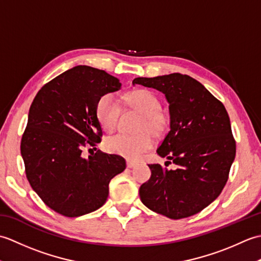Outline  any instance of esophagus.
<instances>
[{"instance_id":"1","label":"esophagus","mask_w":261,"mask_h":261,"mask_svg":"<svg viewBox=\"0 0 261 261\" xmlns=\"http://www.w3.org/2000/svg\"><path fill=\"white\" fill-rule=\"evenodd\" d=\"M138 164L136 162H132V160H126V167L127 168H134Z\"/></svg>"}]
</instances>
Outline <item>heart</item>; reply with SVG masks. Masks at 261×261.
<instances>
[{
    "label": "heart",
    "mask_w": 261,
    "mask_h": 261,
    "mask_svg": "<svg viewBox=\"0 0 261 261\" xmlns=\"http://www.w3.org/2000/svg\"><path fill=\"white\" fill-rule=\"evenodd\" d=\"M125 103L131 109L143 115L138 130V135L119 134L108 138L104 142L107 151L119 154L127 159H139L143 153L151 149L153 141L150 134L162 137L168 131L170 118L167 112L162 110L160 98L151 91L137 90L127 94ZM121 113L119 99L113 94H105L96 104V116L105 131L112 132L116 129ZM149 130L151 132H147Z\"/></svg>",
    "instance_id": "heart-1"
}]
</instances>
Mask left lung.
<instances>
[{"label": "left lung", "mask_w": 261, "mask_h": 261, "mask_svg": "<svg viewBox=\"0 0 261 261\" xmlns=\"http://www.w3.org/2000/svg\"><path fill=\"white\" fill-rule=\"evenodd\" d=\"M132 84L165 94L170 131L157 153L177 165L174 170L159 164L148 165L151 177L140 186L141 202L174 220L201 212L222 192L236 157V141L224 105L201 83L179 73L138 77Z\"/></svg>", "instance_id": "left-lung-1"}]
</instances>
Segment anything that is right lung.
I'll return each instance as SVG.
<instances>
[{
    "mask_svg": "<svg viewBox=\"0 0 261 261\" xmlns=\"http://www.w3.org/2000/svg\"><path fill=\"white\" fill-rule=\"evenodd\" d=\"M120 88L116 77L81 65L43 85L33 99L21 156L32 190L55 212L76 218L96 211L107 202L110 180L125 169L118 154L82 152L101 142L98 99Z\"/></svg>",
    "mask_w": 261,
    "mask_h": 261,
    "instance_id": "obj_1",
    "label": "right lung"
}]
</instances>
